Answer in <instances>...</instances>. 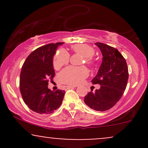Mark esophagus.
I'll return each instance as SVG.
<instances>
[{
	"mask_svg": "<svg viewBox=\"0 0 148 148\" xmlns=\"http://www.w3.org/2000/svg\"><path fill=\"white\" fill-rule=\"evenodd\" d=\"M66 89H70V88H75V86H65Z\"/></svg>",
	"mask_w": 148,
	"mask_h": 148,
	"instance_id": "obj_1",
	"label": "esophagus"
}]
</instances>
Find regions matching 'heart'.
Returning <instances> with one entry per match:
<instances>
[{
	"label": "heart",
	"instance_id": "b5f03b06",
	"mask_svg": "<svg viewBox=\"0 0 148 148\" xmlns=\"http://www.w3.org/2000/svg\"><path fill=\"white\" fill-rule=\"evenodd\" d=\"M72 50L74 53L84 57L85 62L89 66H92L95 62L92 56L95 50L90 46L86 44H77L72 46ZM69 55L64 49L57 51L53 57V67L56 69H60L69 62ZM88 76V71L85 67H69L64 69L60 74V80L64 84L76 86L81 84Z\"/></svg>",
	"mask_w": 148,
	"mask_h": 148
}]
</instances>
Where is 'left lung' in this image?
Listing matches in <instances>:
<instances>
[{
  "label": "left lung",
  "instance_id": "left-lung-1",
  "mask_svg": "<svg viewBox=\"0 0 148 148\" xmlns=\"http://www.w3.org/2000/svg\"><path fill=\"white\" fill-rule=\"evenodd\" d=\"M95 44L101 50L103 58L92 83L99 84L100 88L88 92L84 102L95 111H104L114 106L123 95L128 81V67L118 49L101 42Z\"/></svg>",
  "mask_w": 148,
  "mask_h": 148
}]
</instances>
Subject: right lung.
I'll return each instance as SVG.
<instances>
[{"mask_svg": "<svg viewBox=\"0 0 148 148\" xmlns=\"http://www.w3.org/2000/svg\"><path fill=\"white\" fill-rule=\"evenodd\" d=\"M58 42L39 47L28 56L22 66L19 89L23 101L32 111L39 114H49L58 108L64 90L49 89V81L55 76L53 58L59 45Z\"/></svg>", "mask_w": 148, "mask_h": 148, "instance_id": "obj_1", "label": "right lung"}]
</instances>
